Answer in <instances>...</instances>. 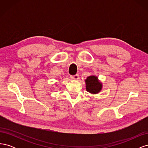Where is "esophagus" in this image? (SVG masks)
Returning <instances> with one entry per match:
<instances>
[{
    "label": "esophagus",
    "instance_id": "1",
    "mask_svg": "<svg viewBox=\"0 0 148 148\" xmlns=\"http://www.w3.org/2000/svg\"><path fill=\"white\" fill-rule=\"evenodd\" d=\"M71 78H72V79H78L79 78V76H78V74H76L75 75L71 76Z\"/></svg>",
    "mask_w": 148,
    "mask_h": 148
}]
</instances>
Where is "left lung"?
Here are the masks:
<instances>
[{
	"instance_id": "obj_1",
	"label": "left lung",
	"mask_w": 148,
	"mask_h": 148,
	"mask_svg": "<svg viewBox=\"0 0 148 148\" xmlns=\"http://www.w3.org/2000/svg\"><path fill=\"white\" fill-rule=\"evenodd\" d=\"M86 91L92 94L99 92L102 89V84L99 82L96 76H90L85 80Z\"/></svg>"
}]
</instances>
